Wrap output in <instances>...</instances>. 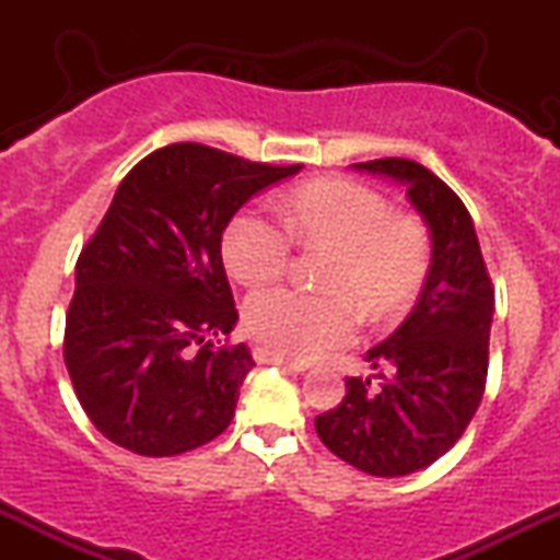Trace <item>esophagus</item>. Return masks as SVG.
Segmentation results:
<instances>
[{"instance_id": "obj_1", "label": "esophagus", "mask_w": 560, "mask_h": 560, "mask_svg": "<svg viewBox=\"0 0 560 560\" xmlns=\"http://www.w3.org/2000/svg\"><path fill=\"white\" fill-rule=\"evenodd\" d=\"M255 361L271 363V365H284V369H292V371H307V369H311V361H298V358L276 355V352L268 350V347H258V350H255Z\"/></svg>"}]
</instances>
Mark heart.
Listing matches in <instances>:
<instances>
[{"instance_id": "heart-1", "label": "heart", "mask_w": 560, "mask_h": 560, "mask_svg": "<svg viewBox=\"0 0 560 560\" xmlns=\"http://www.w3.org/2000/svg\"><path fill=\"white\" fill-rule=\"evenodd\" d=\"M290 229L260 210H242L223 234V262L244 287L279 279L292 258V236L302 244L337 247L324 287L302 292L276 287L244 302V326L276 355L313 358L347 345L358 334V307L392 313L419 292L429 266L427 231L413 218L392 215L378 191L347 178L300 186L281 205Z\"/></svg>"}]
</instances>
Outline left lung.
<instances>
[{
    "mask_svg": "<svg viewBox=\"0 0 560 560\" xmlns=\"http://www.w3.org/2000/svg\"><path fill=\"white\" fill-rule=\"evenodd\" d=\"M405 186L429 229L432 262L413 313L365 352L384 384L347 378L345 400L316 419V432L345 464L371 477H405L447 453L485 395L494 292L466 205L413 160L352 165ZM388 376H383V371Z\"/></svg>",
    "mask_w": 560,
    "mask_h": 560,
    "instance_id": "8db88e82",
    "label": "left lung"
}]
</instances>
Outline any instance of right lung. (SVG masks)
I'll return each instance as SVG.
<instances>
[{"instance_id":"1","label":"right lung","mask_w":560,"mask_h":560,"mask_svg":"<svg viewBox=\"0 0 560 560\" xmlns=\"http://www.w3.org/2000/svg\"><path fill=\"white\" fill-rule=\"evenodd\" d=\"M300 168L182 141L120 182L75 262L66 318L70 382L115 445L168 458L226 432L255 361L247 345H215L240 320L223 231L247 199Z\"/></svg>"}]
</instances>
